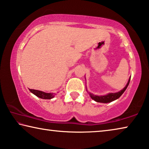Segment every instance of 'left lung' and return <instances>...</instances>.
Wrapping results in <instances>:
<instances>
[{
    "label": "left lung",
    "instance_id": "8db88e82",
    "mask_svg": "<svg viewBox=\"0 0 149 149\" xmlns=\"http://www.w3.org/2000/svg\"><path fill=\"white\" fill-rule=\"evenodd\" d=\"M130 79L131 78H130V79H129L127 84L125 87L124 88L123 90H121V91L116 92V93H109L107 95H105V96H96V95H94L93 94L90 93V92H89V94L90 96H91V98L93 99L94 100H95L97 102H101V103H109V102L116 100L119 98V97L123 94V92L125 91V90L127 89V88L129 84H130Z\"/></svg>",
    "mask_w": 149,
    "mask_h": 149
}]
</instances>
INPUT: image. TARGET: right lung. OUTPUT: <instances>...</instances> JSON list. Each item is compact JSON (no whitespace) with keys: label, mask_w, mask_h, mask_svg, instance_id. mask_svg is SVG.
Instances as JSON below:
<instances>
[{"label":"right lung","mask_w":149,"mask_h":149,"mask_svg":"<svg viewBox=\"0 0 149 149\" xmlns=\"http://www.w3.org/2000/svg\"><path fill=\"white\" fill-rule=\"evenodd\" d=\"M30 91L35 94L36 96H38L40 98L42 99H52L54 97V94L52 93H46V92L40 91H37V90H33V89H29Z\"/></svg>","instance_id":"right-lung-1"}]
</instances>
